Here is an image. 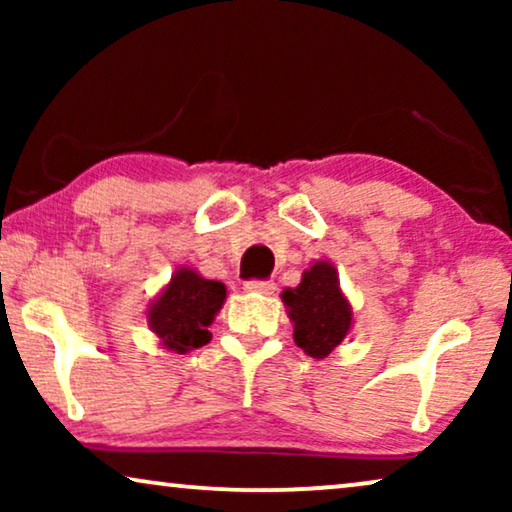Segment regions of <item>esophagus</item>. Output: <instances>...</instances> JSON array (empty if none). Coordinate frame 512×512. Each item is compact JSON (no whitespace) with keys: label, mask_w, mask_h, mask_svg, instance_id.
Listing matches in <instances>:
<instances>
[{"label":"esophagus","mask_w":512,"mask_h":512,"mask_svg":"<svg viewBox=\"0 0 512 512\" xmlns=\"http://www.w3.org/2000/svg\"><path fill=\"white\" fill-rule=\"evenodd\" d=\"M244 291H249V293H263V296H270V293H275V282H263V279H251V282H244Z\"/></svg>","instance_id":"1"}]
</instances>
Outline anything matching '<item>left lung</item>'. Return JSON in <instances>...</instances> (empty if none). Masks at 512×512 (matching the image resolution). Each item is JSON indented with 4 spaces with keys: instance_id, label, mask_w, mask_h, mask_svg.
I'll use <instances>...</instances> for the list:
<instances>
[{
    "instance_id": "1",
    "label": "left lung",
    "mask_w": 512,
    "mask_h": 512,
    "mask_svg": "<svg viewBox=\"0 0 512 512\" xmlns=\"http://www.w3.org/2000/svg\"><path fill=\"white\" fill-rule=\"evenodd\" d=\"M282 300L293 321V340L312 359H326L352 331L354 312L333 263H312L296 289L282 291Z\"/></svg>"
}]
</instances>
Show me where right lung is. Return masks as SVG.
<instances>
[{
	"label": "right lung",
	"instance_id": "add662e5",
	"mask_svg": "<svg viewBox=\"0 0 512 512\" xmlns=\"http://www.w3.org/2000/svg\"><path fill=\"white\" fill-rule=\"evenodd\" d=\"M226 300V284L205 279L193 268H177L151 300L146 319L160 345L186 354L212 340L209 326Z\"/></svg>",
	"mask_w": 512,
	"mask_h": 512
}]
</instances>
